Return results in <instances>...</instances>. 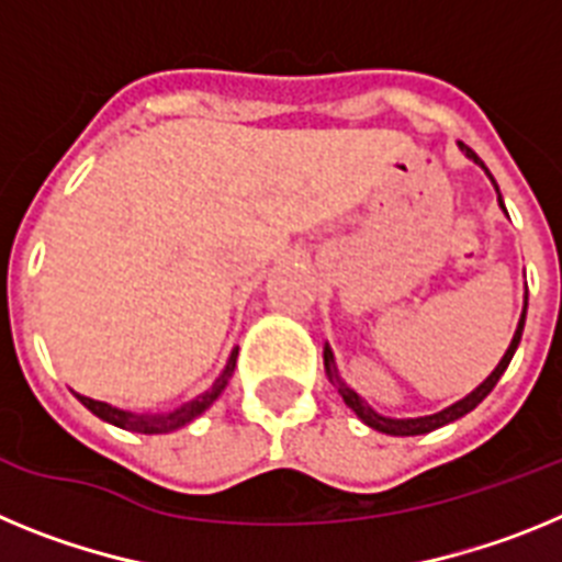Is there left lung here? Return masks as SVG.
<instances>
[{
	"label": "left lung",
	"mask_w": 562,
	"mask_h": 562,
	"mask_svg": "<svg viewBox=\"0 0 562 562\" xmlns=\"http://www.w3.org/2000/svg\"><path fill=\"white\" fill-rule=\"evenodd\" d=\"M459 148H461V154H464L467 160H473L475 166H481V168H484V171H486V166L479 160V154H475L473 148H467L464 143H459ZM486 177L493 180V173H490V171H486ZM493 186H495V180H493ZM495 191H498V186H495ZM498 205L504 207V200H501V193H498ZM504 213H506V207H504ZM524 324H526V297H524V312H520L518 329H515L513 340H509V349L504 351V357H501V362L493 369V374L486 376V380L481 382L479 389L470 391V394H467L464 400L453 402V405H448V408L439 411V414L414 416V419H394V416L376 414V411L371 408L369 402L362 400V396L357 394L355 389H349V385H346V382L340 380V374H337V366H335V351L329 349V342H326V346H324L326 376H329V382L337 389V394L342 396V402H346V405H349V408L355 411L357 419L366 422L369 428L380 430V434H389V436H422V434H430V430L441 428V425H450V422H456V419H461V416H464V414H470V411H473L475 405H479V402L484 400V396L495 389V382L501 380V374H504L506 366H509V360H513L515 349H518L520 335H524Z\"/></svg>",
	"instance_id": "1"
}]
</instances>
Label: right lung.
Instances as JSON below:
<instances>
[{"mask_svg":"<svg viewBox=\"0 0 562 562\" xmlns=\"http://www.w3.org/2000/svg\"><path fill=\"white\" fill-rule=\"evenodd\" d=\"M236 357H238V349H233L231 357H227V362H225V369H222V374L213 380V385L205 391V394L193 396V400L182 402V405H177V408H171V411H157V414H134V411L114 408V405H109V402L89 400V396H83V394H76V396L83 408H89L92 414L98 416V419L109 422V425H114V428L132 430V434H148V436L171 434V430L186 428L188 422H193L196 416L205 414L213 402L220 400L222 391H225L227 382H231L233 371H236Z\"/></svg>","mask_w":562,"mask_h":562,"instance_id":"obj_1","label":"right lung"}]
</instances>
